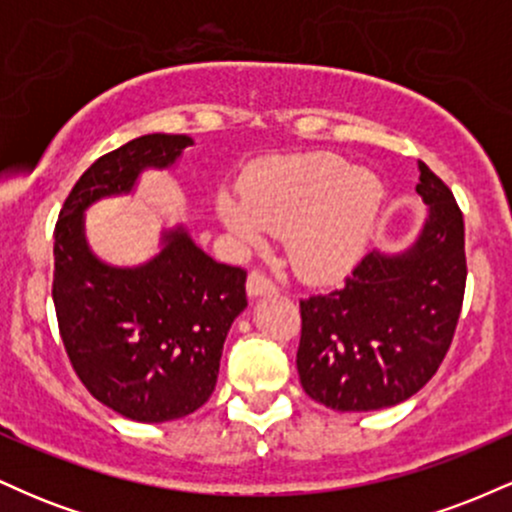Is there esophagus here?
Segmentation results:
<instances>
[{"label":"esophagus","instance_id":"1","mask_svg":"<svg viewBox=\"0 0 512 512\" xmlns=\"http://www.w3.org/2000/svg\"><path fill=\"white\" fill-rule=\"evenodd\" d=\"M248 296H252V298H257V296H274L276 291V284L272 279H269L267 274L264 272H260V269H252L250 272V276H248Z\"/></svg>","mask_w":512,"mask_h":512}]
</instances>
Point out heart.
I'll use <instances>...</instances> for the list:
<instances>
[{"label": "heart", "instance_id": "b5f03b06", "mask_svg": "<svg viewBox=\"0 0 512 512\" xmlns=\"http://www.w3.org/2000/svg\"><path fill=\"white\" fill-rule=\"evenodd\" d=\"M383 182L337 154L281 156L245 175L240 195L223 190L216 214L240 243L284 236L303 279L334 281L354 269L383 207Z\"/></svg>", "mask_w": 512, "mask_h": 512}]
</instances>
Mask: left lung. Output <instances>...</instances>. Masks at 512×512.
Returning <instances> with one entry per match:
<instances>
[{"mask_svg":"<svg viewBox=\"0 0 512 512\" xmlns=\"http://www.w3.org/2000/svg\"><path fill=\"white\" fill-rule=\"evenodd\" d=\"M428 219L399 255L370 252L344 286L301 301L303 390L337 411L404 402L436 375L460 320L467 257L450 187L419 161Z\"/></svg>","mask_w":512,"mask_h":512,"instance_id":"8db88e82","label":"left lung"}]
</instances>
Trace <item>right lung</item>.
Wrapping results in <instances>:
<instances>
[{
    "instance_id": "add662e5",
    "label": "right lung",
    "mask_w": 512,
    "mask_h": 512,
    "mask_svg": "<svg viewBox=\"0 0 512 512\" xmlns=\"http://www.w3.org/2000/svg\"><path fill=\"white\" fill-rule=\"evenodd\" d=\"M192 139L144 134L76 180L55 226L52 301L74 373L98 402L142 424L182 419L219 378L223 342L243 313L245 269L214 262L182 226L139 267H110L88 250L84 211L127 195L144 168H168Z\"/></svg>"
}]
</instances>
